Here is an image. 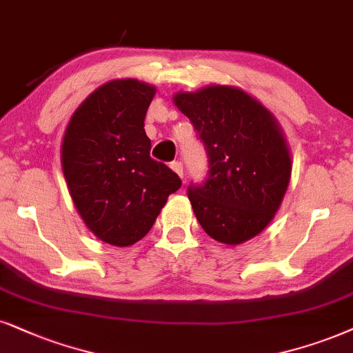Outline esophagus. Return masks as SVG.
I'll return each instance as SVG.
<instances>
[{"mask_svg": "<svg viewBox=\"0 0 353 353\" xmlns=\"http://www.w3.org/2000/svg\"><path fill=\"white\" fill-rule=\"evenodd\" d=\"M171 169L177 174L179 177H184V166H182L181 161H172L171 163Z\"/></svg>", "mask_w": 353, "mask_h": 353, "instance_id": "obj_1", "label": "esophagus"}]
</instances>
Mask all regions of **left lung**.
Masks as SVG:
<instances>
[{
  "mask_svg": "<svg viewBox=\"0 0 353 353\" xmlns=\"http://www.w3.org/2000/svg\"><path fill=\"white\" fill-rule=\"evenodd\" d=\"M174 104L194 125L208 172L187 195L205 233L236 246L269 225L287 192L292 159L274 115L238 88L177 92Z\"/></svg>",
  "mask_w": 353,
  "mask_h": 353,
  "instance_id": "obj_1",
  "label": "left lung"
}]
</instances>
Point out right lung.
<instances>
[{
    "instance_id": "right-lung-1",
    "label": "right lung",
    "mask_w": 353,
    "mask_h": 353,
    "mask_svg": "<svg viewBox=\"0 0 353 353\" xmlns=\"http://www.w3.org/2000/svg\"><path fill=\"white\" fill-rule=\"evenodd\" d=\"M154 88L115 79L97 88L71 117L61 166L71 199L88 228L112 246L135 244L182 182L150 156L146 110Z\"/></svg>"
}]
</instances>
